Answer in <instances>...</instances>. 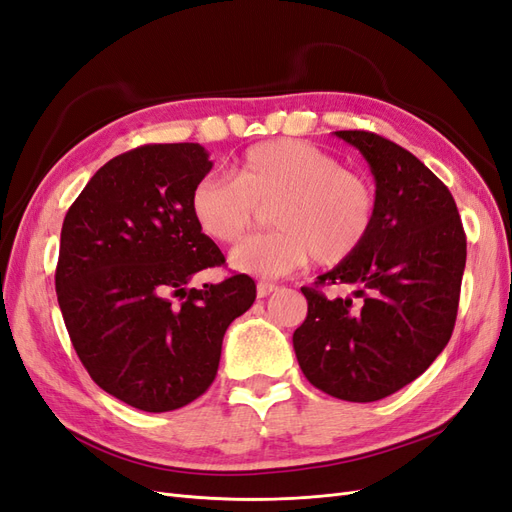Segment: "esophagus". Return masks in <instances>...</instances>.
<instances>
[{"label":"esophagus","mask_w":512,"mask_h":512,"mask_svg":"<svg viewBox=\"0 0 512 512\" xmlns=\"http://www.w3.org/2000/svg\"><path fill=\"white\" fill-rule=\"evenodd\" d=\"M273 292H277L275 284H271V282H258V286H256L258 299H265V297H269V294H273Z\"/></svg>","instance_id":"esophagus-1"}]
</instances>
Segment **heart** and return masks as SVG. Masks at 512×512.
<instances>
[{
	"instance_id": "1",
	"label": "heart",
	"mask_w": 512,
	"mask_h": 512,
	"mask_svg": "<svg viewBox=\"0 0 512 512\" xmlns=\"http://www.w3.org/2000/svg\"><path fill=\"white\" fill-rule=\"evenodd\" d=\"M267 207L275 230L239 245L230 265L256 277H282L312 256L335 267L359 252L376 224L378 194L365 175L299 138L247 147L230 168V181L207 175L190 192L198 230L224 245L239 243Z\"/></svg>"
}]
</instances>
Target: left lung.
<instances>
[{"label": "left lung", "mask_w": 512, "mask_h": 512, "mask_svg": "<svg viewBox=\"0 0 512 512\" xmlns=\"http://www.w3.org/2000/svg\"><path fill=\"white\" fill-rule=\"evenodd\" d=\"M335 134L374 173L378 215L359 252L301 288L307 318L292 346L316 389L367 404L416 380L451 339L466 232L453 194L408 149L365 130ZM333 283L355 297L329 300L319 286Z\"/></svg>", "instance_id": "8db88e82"}]
</instances>
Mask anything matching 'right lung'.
Here are the masks:
<instances>
[{"instance_id": "obj_1", "label": "right lung", "mask_w": 512, "mask_h": 512, "mask_svg": "<svg viewBox=\"0 0 512 512\" xmlns=\"http://www.w3.org/2000/svg\"><path fill=\"white\" fill-rule=\"evenodd\" d=\"M211 166L198 143L136 147L89 179L61 226L55 290L70 342L100 389L143 412L203 395L228 324L256 299L245 273L188 288L226 262L190 213Z\"/></svg>"}]
</instances>
